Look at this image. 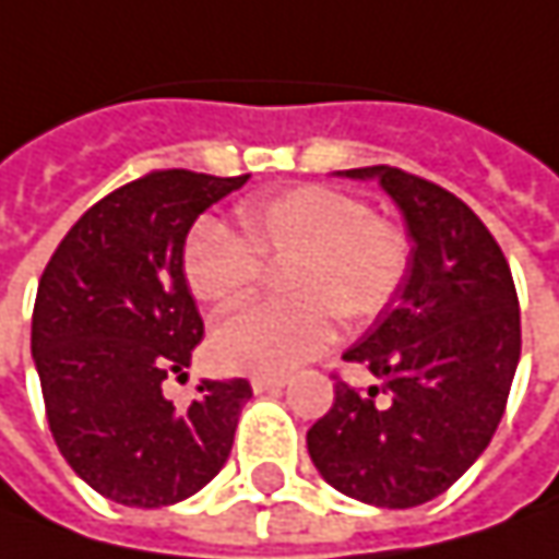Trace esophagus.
<instances>
[{"instance_id": "obj_1", "label": "esophagus", "mask_w": 559, "mask_h": 559, "mask_svg": "<svg viewBox=\"0 0 559 559\" xmlns=\"http://www.w3.org/2000/svg\"><path fill=\"white\" fill-rule=\"evenodd\" d=\"M283 385H286V376H273V373L251 376V389H254V392H280Z\"/></svg>"}]
</instances>
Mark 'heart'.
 <instances>
[{"label": "heart", "mask_w": 559, "mask_h": 559, "mask_svg": "<svg viewBox=\"0 0 559 559\" xmlns=\"http://www.w3.org/2000/svg\"><path fill=\"white\" fill-rule=\"evenodd\" d=\"M233 233L204 217L189 229L183 276L211 308H229L258 289L264 261H286L283 301H251L226 313L211 355L226 370H292L320 355L348 326L370 323L404 289L414 264L407 226L373 214L345 189L305 183L236 204Z\"/></svg>", "instance_id": "obj_1"}]
</instances>
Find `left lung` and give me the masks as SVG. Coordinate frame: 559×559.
<instances>
[{
  "instance_id": "obj_1",
  "label": "left lung",
  "mask_w": 559,
  "mask_h": 559,
  "mask_svg": "<svg viewBox=\"0 0 559 559\" xmlns=\"http://www.w3.org/2000/svg\"><path fill=\"white\" fill-rule=\"evenodd\" d=\"M404 211L414 264L395 301L345 352L379 379L335 382L308 429L313 466L342 495L404 510L439 498L488 448L520 364V298L504 251L454 192L401 167H355Z\"/></svg>"
}]
</instances>
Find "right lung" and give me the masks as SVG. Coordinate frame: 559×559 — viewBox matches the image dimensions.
Instances as JSON below:
<instances>
[{
  "label": "right lung",
  "instance_id": "obj_1",
  "mask_svg": "<svg viewBox=\"0 0 559 559\" xmlns=\"http://www.w3.org/2000/svg\"><path fill=\"white\" fill-rule=\"evenodd\" d=\"M242 177L152 170L98 199L39 276L31 348L52 439L76 476L123 507H167L211 483L233 451L248 379H204L177 411L204 323L183 276L189 226Z\"/></svg>",
  "mask_w": 559,
  "mask_h": 559
}]
</instances>
